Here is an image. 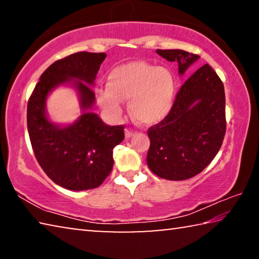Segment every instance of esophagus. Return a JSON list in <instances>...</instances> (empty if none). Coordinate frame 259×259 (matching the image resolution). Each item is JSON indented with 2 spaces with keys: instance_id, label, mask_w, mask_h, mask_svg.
<instances>
[{
  "instance_id": "esophagus-1",
  "label": "esophagus",
  "mask_w": 259,
  "mask_h": 259,
  "mask_svg": "<svg viewBox=\"0 0 259 259\" xmlns=\"http://www.w3.org/2000/svg\"><path fill=\"white\" fill-rule=\"evenodd\" d=\"M135 135V133L133 130H130V129H125V138H131L133 137V136Z\"/></svg>"
}]
</instances>
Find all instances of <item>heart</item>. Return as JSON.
I'll list each match as a JSON object with an SVG mask.
<instances>
[{"label":"heart","instance_id":"heart-1","mask_svg":"<svg viewBox=\"0 0 259 259\" xmlns=\"http://www.w3.org/2000/svg\"><path fill=\"white\" fill-rule=\"evenodd\" d=\"M107 85L96 91L99 106L113 120L122 114V100H129V113L143 125H153L171 112L176 82L172 73L145 61H133L112 69Z\"/></svg>","mask_w":259,"mask_h":259}]
</instances>
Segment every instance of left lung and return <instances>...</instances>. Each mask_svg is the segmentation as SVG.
Instances as JSON below:
<instances>
[{"label":"left lung","mask_w":259,"mask_h":259,"mask_svg":"<svg viewBox=\"0 0 259 259\" xmlns=\"http://www.w3.org/2000/svg\"><path fill=\"white\" fill-rule=\"evenodd\" d=\"M156 54L177 61L181 75L199 59L198 55L177 49H157ZM225 131L224 84L205 64L181 87L169 115L147 130L148 168L168 181L194 177L217 155Z\"/></svg>","instance_id":"8db88e82"}]
</instances>
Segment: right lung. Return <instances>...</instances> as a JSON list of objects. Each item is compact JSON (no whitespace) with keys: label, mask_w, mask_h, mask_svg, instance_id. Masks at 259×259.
Instances as JSON below:
<instances>
[{"label":"right lung","mask_w":259,"mask_h":259,"mask_svg":"<svg viewBox=\"0 0 259 259\" xmlns=\"http://www.w3.org/2000/svg\"><path fill=\"white\" fill-rule=\"evenodd\" d=\"M105 58L104 52L82 51L55 61L43 72L27 104L35 157L52 182L71 191L102 185L112 171L113 148L124 139L123 125H107L97 114L87 112L96 99L90 85ZM65 82L77 88L83 113L73 125L60 127L47 120L45 103L50 91Z\"/></svg>","instance_id":"obj_1"}]
</instances>
